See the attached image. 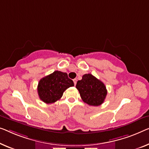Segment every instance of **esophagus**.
<instances>
[{"label":"esophagus","instance_id":"1","mask_svg":"<svg viewBox=\"0 0 149 149\" xmlns=\"http://www.w3.org/2000/svg\"><path fill=\"white\" fill-rule=\"evenodd\" d=\"M74 84H75V85H76V83H77V79H74Z\"/></svg>","mask_w":149,"mask_h":149}]
</instances>
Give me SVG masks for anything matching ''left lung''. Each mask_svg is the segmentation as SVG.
<instances>
[{
    "instance_id": "1",
    "label": "left lung",
    "mask_w": 149,
    "mask_h": 149,
    "mask_svg": "<svg viewBox=\"0 0 149 149\" xmlns=\"http://www.w3.org/2000/svg\"><path fill=\"white\" fill-rule=\"evenodd\" d=\"M76 88L82 100L90 106L101 105L107 95L104 84L90 74H84L81 80L77 81Z\"/></svg>"
}]
</instances>
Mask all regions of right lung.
<instances>
[{"label": "right lung", "mask_w": 149, "mask_h": 149, "mask_svg": "<svg viewBox=\"0 0 149 149\" xmlns=\"http://www.w3.org/2000/svg\"><path fill=\"white\" fill-rule=\"evenodd\" d=\"M74 84L66 73L55 71L39 81L37 92L39 98L46 104H52L59 100L65 90Z\"/></svg>", "instance_id": "right-lung-1"}]
</instances>
